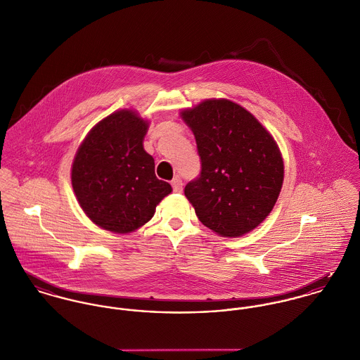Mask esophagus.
<instances>
[{
  "label": "esophagus",
  "mask_w": 360,
  "mask_h": 360,
  "mask_svg": "<svg viewBox=\"0 0 360 360\" xmlns=\"http://www.w3.org/2000/svg\"><path fill=\"white\" fill-rule=\"evenodd\" d=\"M171 185H172L174 192H182V186H184V184H182V179H181L179 176H175V178L172 179Z\"/></svg>",
  "instance_id": "esophagus-1"
}]
</instances>
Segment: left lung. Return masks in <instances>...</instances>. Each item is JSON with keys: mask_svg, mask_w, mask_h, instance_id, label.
Instances as JSON below:
<instances>
[{"mask_svg": "<svg viewBox=\"0 0 360 360\" xmlns=\"http://www.w3.org/2000/svg\"><path fill=\"white\" fill-rule=\"evenodd\" d=\"M201 160L199 178L185 186L200 222L224 238L255 229L274 210L284 162L271 132L239 103L205 99L184 109Z\"/></svg>", "mask_w": 360, "mask_h": 360, "instance_id": "8db88e82", "label": "left lung"}]
</instances>
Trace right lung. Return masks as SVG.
<instances>
[{
	"instance_id": "obj_1",
	"label": "right lung",
	"mask_w": 360,
	"mask_h": 360,
	"mask_svg": "<svg viewBox=\"0 0 360 360\" xmlns=\"http://www.w3.org/2000/svg\"><path fill=\"white\" fill-rule=\"evenodd\" d=\"M148 128L138 112L121 109L95 124L77 149L72 186L85 215L102 229L121 235L139 229L172 192L143 149Z\"/></svg>"
}]
</instances>
